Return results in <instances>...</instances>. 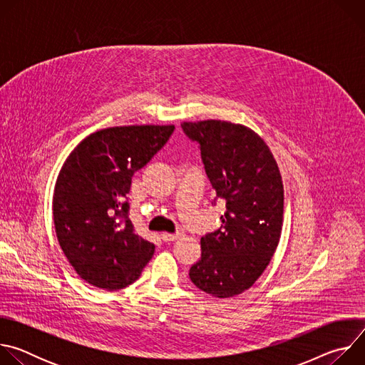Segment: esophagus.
<instances>
[{
    "instance_id": "obj_1",
    "label": "esophagus",
    "mask_w": 365,
    "mask_h": 365,
    "mask_svg": "<svg viewBox=\"0 0 365 365\" xmlns=\"http://www.w3.org/2000/svg\"><path fill=\"white\" fill-rule=\"evenodd\" d=\"M179 237H180V234H169V232H163V234H162V240H163L165 242L175 241V240H178Z\"/></svg>"
}]
</instances>
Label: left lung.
I'll use <instances>...</instances> for the list:
<instances>
[{"mask_svg": "<svg viewBox=\"0 0 365 365\" xmlns=\"http://www.w3.org/2000/svg\"><path fill=\"white\" fill-rule=\"evenodd\" d=\"M199 144L217 199L225 200L221 227L200 238L202 255L189 270L192 283L215 297L250 289L269 266L283 225V182L273 154L252 130L228 121L183 123Z\"/></svg>", "mask_w": 365, "mask_h": 365, "instance_id": "obj_1", "label": "left lung"}]
</instances>
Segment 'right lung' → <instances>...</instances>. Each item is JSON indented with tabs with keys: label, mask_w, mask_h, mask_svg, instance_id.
Returning a JSON list of instances; mask_svg holds the SVG:
<instances>
[{
	"label": "right lung",
	"mask_w": 365,
	"mask_h": 365,
	"mask_svg": "<svg viewBox=\"0 0 365 365\" xmlns=\"http://www.w3.org/2000/svg\"><path fill=\"white\" fill-rule=\"evenodd\" d=\"M175 125L99 130L69 154L56 180L53 221L71 266L86 283L120 290L134 283L154 252L128 217L133 175L170 138Z\"/></svg>",
	"instance_id": "obj_1"
}]
</instances>
